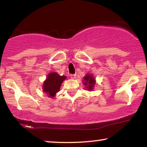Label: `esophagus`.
Here are the masks:
<instances>
[{
  "instance_id": "1",
  "label": "esophagus",
  "mask_w": 147,
  "mask_h": 147,
  "mask_svg": "<svg viewBox=\"0 0 147 147\" xmlns=\"http://www.w3.org/2000/svg\"><path fill=\"white\" fill-rule=\"evenodd\" d=\"M70 77H71V79H76V74H71V75H70Z\"/></svg>"
}]
</instances>
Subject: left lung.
<instances>
[{"label":"left lung","instance_id":"obj_1","mask_svg":"<svg viewBox=\"0 0 147 147\" xmlns=\"http://www.w3.org/2000/svg\"><path fill=\"white\" fill-rule=\"evenodd\" d=\"M83 82L84 86L88 91L94 90V86L96 85V79L91 74H86V75L83 78Z\"/></svg>","mask_w":147,"mask_h":147}]
</instances>
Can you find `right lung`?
Segmentation results:
<instances>
[{"label":"right lung","mask_w":147,"mask_h":147,"mask_svg":"<svg viewBox=\"0 0 147 147\" xmlns=\"http://www.w3.org/2000/svg\"><path fill=\"white\" fill-rule=\"evenodd\" d=\"M66 79L67 77L65 76H60L57 72H50L43 82V92H45L49 98H53L59 91L62 83Z\"/></svg>","instance_id":"right-lung-1"}]
</instances>
